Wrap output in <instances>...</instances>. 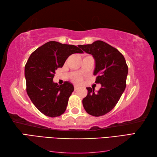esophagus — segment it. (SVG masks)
<instances>
[{"label": "esophagus", "instance_id": "esophagus-1", "mask_svg": "<svg viewBox=\"0 0 157 157\" xmlns=\"http://www.w3.org/2000/svg\"><path fill=\"white\" fill-rule=\"evenodd\" d=\"M78 89H79V87H78V86H74V90H75V91L78 90Z\"/></svg>", "mask_w": 157, "mask_h": 157}]
</instances>
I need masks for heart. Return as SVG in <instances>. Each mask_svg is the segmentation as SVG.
I'll list each match as a JSON object with an SVG mask.
<instances>
[{
    "mask_svg": "<svg viewBox=\"0 0 157 157\" xmlns=\"http://www.w3.org/2000/svg\"><path fill=\"white\" fill-rule=\"evenodd\" d=\"M82 78L79 75H76L73 78V81L75 83H78H78H80L82 82Z\"/></svg>",
    "mask_w": 157,
    "mask_h": 157,
    "instance_id": "obj_1",
    "label": "heart"
}]
</instances>
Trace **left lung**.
<instances>
[{
  "mask_svg": "<svg viewBox=\"0 0 157 157\" xmlns=\"http://www.w3.org/2000/svg\"><path fill=\"white\" fill-rule=\"evenodd\" d=\"M78 46L94 56V75H97L95 83L101 84L97 92H94V88H87L83 106L90 115H106L116 106L126 87L128 67L125 59L117 49L101 40Z\"/></svg>",
  "mask_w": 157,
  "mask_h": 157,
  "instance_id": "1",
  "label": "left lung"
}]
</instances>
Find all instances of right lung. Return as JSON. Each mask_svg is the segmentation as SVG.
<instances>
[{
  "label": "right lung",
  "mask_w": 157,
  "mask_h": 157,
  "mask_svg": "<svg viewBox=\"0 0 157 157\" xmlns=\"http://www.w3.org/2000/svg\"><path fill=\"white\" fill-rule=\"evenodd\" d=\"M83 51L74 45L50 41L33 52L25 65L26 92L33 104L44 115L56 117L65 113L73 86L52 82L55 70L62 67L69 56Z\"/></svg>",
  "instance_id": "right-lung-1"
}]
</instances>
